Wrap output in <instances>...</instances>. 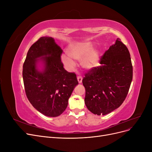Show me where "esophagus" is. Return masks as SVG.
<instances>
[{
    "mask_svg": "<svg viewBox=\"0 0 152 152\" xmlns=\"http://www.w3.org/2000/svg\"><path fill=\"white\" fill-rule=\"evenodd\" d=\"M77 80H78V82H79V84H81L82 82V77H80V76L77 77Z\"/></svg>",
    "mask_w": 152,
    "mask_h": 152,
    "instance_id": "1",
    "label": "esophagus"
}]
</instances>
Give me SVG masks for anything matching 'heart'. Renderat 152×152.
Here are the masks:
<instances>
[{"instance_id": "b5f03b06", "label": "heart", "mask_w": 152, "mask_h": 152, "mask_svg": "<svg viewBox=\"0 0 152 152\" xmlns=\"http://www.w3.org/2000/svg\"><path fill=\"white\" fill-rule=\"evenodd\" d=\"M93 48V44L88 40L73 43L66 49L68 56L63 55L61 61L64 65L70 70L75 66V62L72 59L81 61V65L86 70H94L99 66L101 56L99 50Z\"/></svg>"}]
</instances>
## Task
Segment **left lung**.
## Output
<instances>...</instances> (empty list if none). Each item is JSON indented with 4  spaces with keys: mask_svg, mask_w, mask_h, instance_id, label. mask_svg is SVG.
Wrapping results in <instances>:
<instances>
[{
    "mask_svg": "<svg viewBox=\"0 0 152 152\" xmlns=\"http://www.w3.org/2000/svg\"><path fill=\"white\" fill-rule=\"evenodd\" d=\"M102 66L85 75V104L90 112L104 115L118 108L127 95L132 66L127 47L117 39L100 59Z\"/></svg>",
    "mask_w": 152,
    "mask_h": 152,
    "instance_id": "1",
    "label": "left lung"
}]
</instances>
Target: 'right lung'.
Wrapping results in <instances>:
<instances>
[{"mask_svg":"<svg viewBox=\"0 0 152 152\" xmlns=\"http://www.w3.org/2000/svg\"><path fill=\"white\" fill-rule=\"evenodd\" d=\"M62 52L53 37H42L29 49L23 66L27 98L37 111L48 117H58L65 111L78 85L75 73L63 68Z\"/></svg>","mask_w":152,"mask_h":152,"instance_id":"add662e5","label":"right lung"}]
</instances>
